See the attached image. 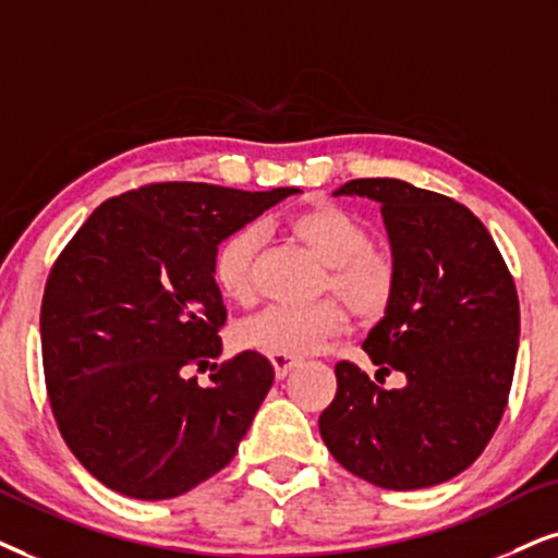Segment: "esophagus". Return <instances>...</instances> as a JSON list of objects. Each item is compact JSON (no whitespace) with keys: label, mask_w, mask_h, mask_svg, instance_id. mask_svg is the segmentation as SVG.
Segmentation results:
<instances>
[{"label":"esophagus","mask_w":558,"mask_h":558,"mask_svg":"<svg viewBox=\"0 0 558 558\" xmlns=\"http://www.w3.org/2000/svg\"><path fill=\"white\" fill-rule=\"evenodd\" d=\"M270 363H272L275 376L278 378H286L288 373L295 371L301 365L299 357H293V355H270Z\"/></svg>","instance_id":"34e87169"}]
</instances>
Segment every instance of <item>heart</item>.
Wrapping results in <instances>:
<instances>
[{
  "label": "heart",
  "mask_w": 558,
  "mask_h": 558,
  "mask_svg": "<svg viewBox=\"0 0 558 558\" xmlns=\"http://www.w3.org/2000/svg\"><path fill=\"white\" fill-rule=\"evenodd\" d=\"M288 231L327 265L324 288L337 293L361 319H376L389 308L397 288V263L384 246L371 244L368 227L350 210L331 203L299 210L288 218ZM259 229L242 227L216 246L214 280L231 301L255 295V257ZM344 329V312L324 299L312 306L272 303L242 322L239 342L267 355H308Z\"/></svg>",
  "instance_id": "heart-1"
}]
</instances>
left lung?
<instances>
[{
    "mask_svg": "<svg viewBox=\"0 0 558 558\" xmlns=\"http://www.w3.org/2000/svg\"><path fill=\"white\" fill-rule=\"evenodd\" d=\"M335 195L380 206L397 288L365 337L376 386L348 361L319 417L337 463L384 489L448 482L482 456L510 397L520 337L514 280L495 239L466 206L393 178L350 180Z\"/></svg>",
    "mask_w": 558,
    "mask_h": 558,
    "instance_id": "obj_1",
    "label": "left lung"
}]
</instances>
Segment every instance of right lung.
Returning <instances> with one entry per match:
<instances>
[{"label":"right lung","mask_w":558,"mask_h":558,"mask_svg":"<svg viewBox=\"0 0 558 558\" xmlns=\"http://www.w3.org/2000/svg\"><path fill=\"white\" fill-rule=\"evenodd\" d=\"M295 187L265 193L161 182L95 208L48 275L44 371L61 437L118 495L172 499L218 474L270 391L275 371L244 350L216 365L227 322L216 246Z\"/></svg>","instance_id":"1"}]
</instances>
